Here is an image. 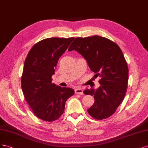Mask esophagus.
Returning <instances> with one entry per match:
<instances>
[{
    "instance_id": "1",
    "label": "esophagus",
    "mask_w": 148,
    "mask_h": 148,
    "mask_svg": "<svg viewBox=\"0 0 148 148\" xmlns=\"http://www.w3.org/2000/svg\"><path fill=\"white\" fill-rule=\"evenodd\" d=\"M75 93L76 94H79V95H82L83 94V90L80 88H77L75 90Z\"/></svg>"
}]
</instances>
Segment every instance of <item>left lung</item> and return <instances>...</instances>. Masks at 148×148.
<instances>
[{"label":"left lung","mask_w":148,"mask_h":148,"mask_svg":"<svg viewBox=\"0 0 148 148\" xmlns=\"http://www.w3.org/2000/svg\"><path fill=\"white\" fill-rule=\"evenodd\" d=\"M78 51L87 60L89 68L100 77L97 90L86 89L84 94L94 97L95 103L87 111L95 119H107L115 113L125 96L128 68L122 51L115 42L106 37L93 36L76 37L68 51Z\"/></svg>","instance_id":"8db88e82"}]
</instances>
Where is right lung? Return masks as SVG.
<instances>
[{
    "instance_id": "right-lung-1",
    "label": "right lung",
    "mask_w": 148,
    "mask_h": 148,
    "mask_svg": "<svg viewBox=\"0 0 148 148\" xmlns=\"http://www.w3.org/2000/svg\"><path fill=\"white\" fill-rule=\"evenodd\" d=\"M74 39L42 40L33 45L25 60L21 79L23 95L33 113L44 121L59 119L64 111L66 100L74 94L73 89L51 82L59 58Z\"/></svg>"
}]
</instances>
